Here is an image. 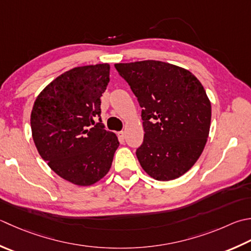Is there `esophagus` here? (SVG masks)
I'll return each instance as SVG.
<instances>
[{
  "mask_svg": "<svg viewBox=\"0 0 251 251\" xmlns=\"http://www.w3.org/2000/svg\"><path fill=\"white\" fill-rule=\"evenodd\" d=\"M119 138L121 140H124V138H125V132L124 131H120L119 132Z\"/></svg>",
  "mask_w": 251,
  "mask_h": 251,
  "instance_id": "obj_1",
  "label": "esophagus"
}]
</instances>
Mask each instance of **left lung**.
I'll list each match as a JSON object with an SVG mask.
<instances>
[{"instance_id":"1","label":"left lung","mask_w":251,"mask_h":251,"mask_svg":"<svg viewBox=\"0 0 251 251\" xmlns=\"http://www.w3.org/2000/svg\"><path fill=\"white\" fill-rule=\"evenodd\" d=\"M141 111L145 136L136 151L141 168L158 180L185 174L202 153L211 123V103L189 71L160 61L115 64Z\"/></svg>"}]
</instances>
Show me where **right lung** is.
Here are the masks:
<instances>
[{"label": "right lung", "instance_id": "add662e5", "mask_svg": "<svg viewBox=\"0 0 251 251\" xmlns=\"http://www.w3.org/2000/svg\"><path fill=\"white\" fill-rule=\"evenodd\" d=\"M109 77V64L75 67L49 83L34 101L30 124L39 154L75 185L104 177L120 146L101 121L100 98Z\"/></svg>", "mask_w": 251, "mask_h": 251}]
</instances>
